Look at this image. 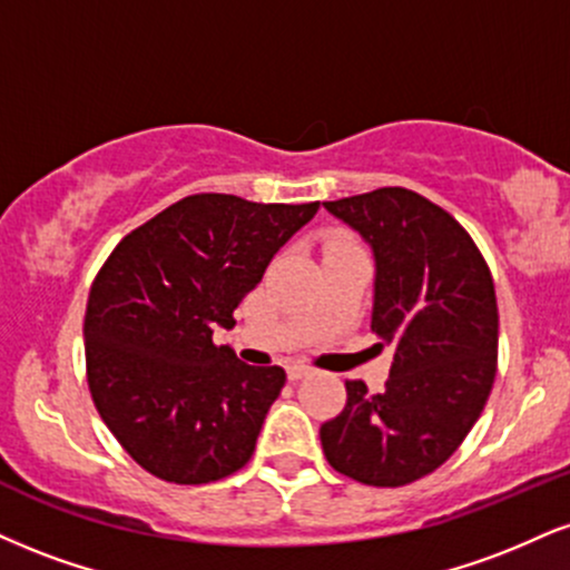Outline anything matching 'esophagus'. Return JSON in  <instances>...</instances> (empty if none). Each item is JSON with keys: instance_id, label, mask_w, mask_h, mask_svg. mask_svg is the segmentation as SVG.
Here are the masks:
<instances>
[{"instance_id": "1", "label": "esophagus", "mask_w": 570, "mask_h": 570, "mask_svg": "<svg viewBox=\"0 0 570 570\" xmlns=\"http://www.w3.org/2000/svg\"><path fill=\"white\" fill-rule=\"evenodd\" d=\"M311 372H313V368L305 366V363H289V366H286V376H289L292 382L303 380V376H307Z\"/></svg>"}]
</instances>
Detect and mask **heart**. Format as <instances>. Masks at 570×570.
I'll return each mask as SVG.
<instances>
[{
  "instance_id": "1",
  "label": "heart",
  "mask_w": 570,
  "mask_h": 570,
  "mask_svg": "<svg viewBox=\"0 0 570 570\" xmlns=\"http://www.w3.org/2000/svg\"><path fill=\"white\" fill-rule=\"evenodd\" d=\"M347 246H353V244L345 242V238H332V242H328V246H326V252L328 249H347Z\"/></svg>"
}]
</instances>
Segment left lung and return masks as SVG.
Here are the masks:
<instances>
[{
    "mask_svg": "<svg viewBox=\"0 0 570 570\" xmlns=\"http://www.w3.org/2000/svg\"><path fill=\"white\" fill-rule=\"evenodd\" d=\"M374 255L372 328L393 347L390 380L347 382L321 424L334 470L366 485H406L468 438L497 376L499 313L489 265L449 212L406 188L324 204Z\"/></svg>",
    "mask_w": 570,
    "mask_h": 570,
    "instance_id": "1",
    "label": "left lung"
}]
</instances>
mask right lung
Returning <instances> with one entry per match:
<instances>
[{
	"label": "right lung",
	"mask_w": 570,
	"mask_h": 570,
	"mask_svg": "<svg viewBox=\"0 0 570 570\" xmlns=\"http://www.w3.org/2000/svg\"><path fill=\"white\" fill-rule=\"evenodd\" d=\"M315 212L318 202L188 196L102 265L85 315L89 393L150 475L198 485L249 462L286 372L238 361L212 334L236 326L233 311Z\"/></svg>",
	"instance_id": "right-lung-1"
}]
</instances>
